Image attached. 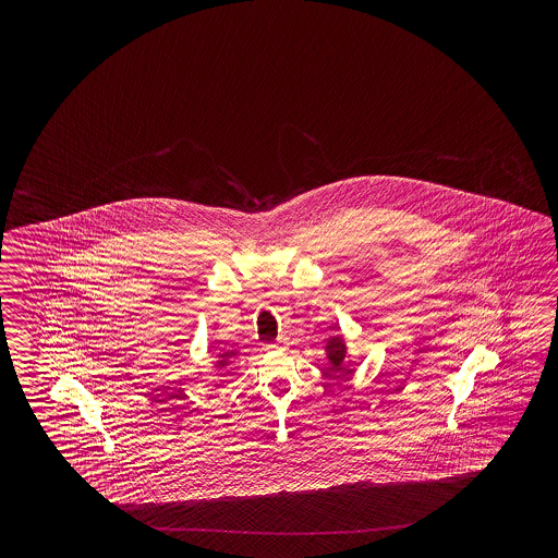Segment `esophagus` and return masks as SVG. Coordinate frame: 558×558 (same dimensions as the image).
Returning <instances> with one entry per match:
<instances>
[{
	"instance_id": "esophagus-1",
	"label": "esophagus",
	"mask_w": 558,
	"mask_h": 558,
	"mask_svg": "<svg viewBox=\"0 0 558 558\" xmlns=\"http://www.w3.org/2000/svg\"><path fill=\"white\" fill-rule=\"evenodd\" d=\"M283 344V341H275V343L265 344L269 351H274V349H279Z\"/></svg>"
}]
</instances>
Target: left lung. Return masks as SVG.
Returning a JSON list of instances; mask_svg holds the SVG:
<instances>
[{
  "label": "left lung",
  "mask_w": 558,
  "mask_h": 558,
  "mask_svg": "<svg viewBox=\"0 0 558 558\" xmlns=\"http://www.w3.org/2000/svg\"><path fill=\"white\" fill-rule=\"evenodd\" d=\"M327 351H329V356H331L332 367H341V363H343L344 359L343 341H341V339H335V341H331V344L327 347Z\"/></svg>",
  "instance_id": "8db88e82"
}]
</instances>
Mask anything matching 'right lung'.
Wrapping results in <instances>:
<instances>
[{"label": "right lung", "mask_w": 558, "mask_h": 558, "mask_svg": "<svg viewBox=\"0 0 558 558\" xmlns=\"http://www.w3.org/2000/svg\"><path fill=\"white\" fill-rule=\"evenodd\" d=\"M235 353H238V351H227L223 355H219V359H221V361H219V365H226V361H229V359L235 355Z\"/></svg>", "instance_id": "1"}]
</instances>
